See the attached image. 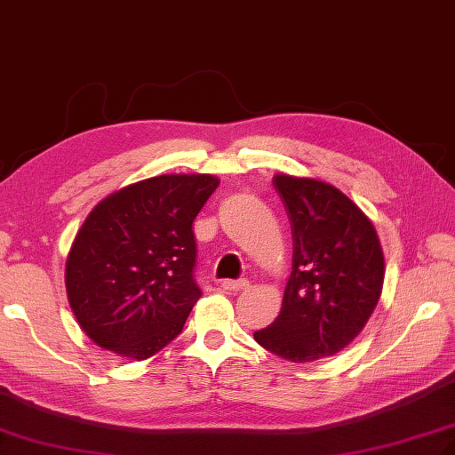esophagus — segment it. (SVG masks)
Here are the masks:
<instances>
[{
    "instance_id": "1",
    "label": "esophagus",
    "mask_w": 455,
    "mask_h": 455,
    "mask_svg": "<svg viewBox=\"0 0 455 455\" xmlns=\"http://www.w3.org/2000/svg\"><path fill=\"white\" fill-rule=\"evenodd\" d=\"M248 286H250L248 281H225L223 284H220V288L230 294H238V292H242V290H246Z\"/></svg>"
}]
</instances>
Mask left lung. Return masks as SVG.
Here are the masks:
<instances>
[{"label": "left lung", "mask_w": 455, "mask_h": 455, "mask_svg": "<svg viewBox=\"0 0 455 455\" xmlns=\"http://www.w3.org/2000/svg\"><path fill=\"white\" fill-rule=\"evenodd\" d=\"M292 227V275L283 307L253 339L292 363H311L355 340L375 311L384 255L371 219L336 186L278 172L273 177Z\"/></svg>", "instance_id": "1"}]
</instances>
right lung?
<instances>
[{"instance_id":"1","label":"right lung","mask_w":455,"mask_h":455,"mask_svg":"<svg viewBox=\"0 0 455 455\" xmlns=\"http://www.w3.org/2000/svg\"><path fill=\"white\" fill-rule=\"evenodd\" d=\"M217 186L213 174H159L92 209L65 265L68 304L92 342L142 361L177 339L202 298L192 223Z\"/></svg>"}]
</instances>
